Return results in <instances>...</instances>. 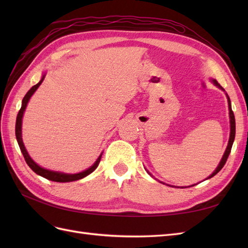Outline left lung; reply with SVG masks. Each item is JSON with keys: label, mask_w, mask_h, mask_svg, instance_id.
<instances>
[{"label": "left lung", "mask_w": 248, "mask_h": 248, "mask_svg": "<svg viewBox=\"0 0 248 248\" xmlns=\"http://www.w3.org/2000/svg\"><path fill=\"white\" fill-rule=\"evenodd\" d=\"M213 82H214V84H215V85H217V87L222 88V86H220L219 84H218L217 81L214 80ZM222 89H223V88H222ZM227 99H228V107H229V117H230V136H229L228 146H227V148H226L225 154H224V155H223V157H222V160H220V162H219L218 166L217 167V170H215L213 171L212 175H210V176L208 177V179L212 178L213 176L217 175V172H218V171H219L220 170H222V168L224 167V165H225L226 161H227V159H228L229 154H230V151H231V147H232L233 140H234V136H235V119H234V114H233V112H232V109H231V102H230V99H229V97H228V96H227Z\"/></svg>", "instance_id": "obj_1"}]
</instances>
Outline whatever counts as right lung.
I'll list each match as a JSON object with an SVG mask.
<instances>
[{
	"label": "right lung",
	"instance_id": "right-lung-1",
	"mask_svg": "<svg viewBox=\"0 0 248 248\" xmlns=\"http://www.w3.org/2000/svg\"><path fill=\"white\" fill-rule=\"evenodd\" d=\"M44 78H45V76H43V78H41V80L39 81V83H37L36 85H34L33 87L30 89L28 93H26V94H25L23 100H22V105H21V108H20L19 113L17 115V120H16V138H17L19 147H20V149H21V152H22V155L24 156L25 162L28 163V165L31 167V170H33L34 172H36L37 175H39L41 177L48 179V180L55 181V182H71V181L80 180V179L88 176L89 173H92L94 170H96V168L99 165L100 160H101L102 154L99 155L97 161L94 162V164L93 166L89 167L88 170H84L82 172H78V173H71V175H70V173L53 171V170H46V168L40 167L38 164H36V163L33 160H31V157L29 155L28 151H26L25 147H24L23 140H22V131H21V127H22L23 113H24V110H25L26 105H28V102H29L30 98L31 97V94H33L36 92V89L40 86V84L43 83Z\"/></svg>",
	"mask_w": 248,
	"mask_h": 248
}]
</instances>
